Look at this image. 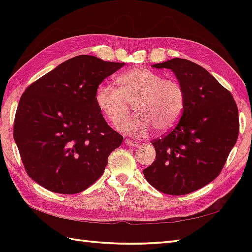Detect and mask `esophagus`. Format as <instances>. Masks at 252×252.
<instances>
[{
	"mask_svg": "<svg viewBox=\"0 0 252 252\" xmlns=\"http://www.w3.org/2000/svg\"><path fill=\"white\" fill-rule=\"evenodd\" d=\"M126 145H129V146H134V147L140 145V143H138V142L129 140V138H126Z\"/></svg>",
	"mask_w": 252,
	"mask_h": 252,
	"instance_id": "34e87169",
	"label": "esophagus"
}]
</instances>
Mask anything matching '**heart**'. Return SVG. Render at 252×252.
<instances>
[{"label": "heart", "instance_id": "b5f03b06", "mask_svg": "<svg viewBox=\"0 0 252 252\" xmlns=\"http://www.w3.org/2000/svg\"><path fill=\"white\" fill-rule=\"evenodd\" d=\"M119 88L108 83L98 85L95 103L115 127H121L134 106L138 115L122 130L142 137L153 127L164 133L178 125L186 104L185 90L180 82L147 68H134L118 77Z\"/></svg>", "mask_w": 252, "mask_h": 252}]
</instances>
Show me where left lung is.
<instances>
[{
    "mask_svg": "<svg viewBox=\"0 0 252 252\" xmlns=\"http://www.w3.org/2000/svg\"><path fill=\"white\" fill-rule=\"evenodd\" d=\"M153 67L175 73L186 104L174 129L152 141L156 160L143 173L163 194H189L221 173L238 137L237 105L231 92L195 63L173 58Z\"/></svg>",
    "mask_w": 252,
    "mask_h": 252,
    "instance_id": "left-lung-1",
    "label": "left lung"
}]
</instances>
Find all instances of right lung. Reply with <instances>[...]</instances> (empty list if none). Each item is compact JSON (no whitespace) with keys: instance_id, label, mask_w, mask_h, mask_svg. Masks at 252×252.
<instances>
[{"instance_id":"obj_1","label":"right lung","mask_w":252,"mask_h":252,"mask_svg":"<svg viewBox=\"0 0 252 252\" xmlns=\"http://www.w3.org/2000/svg\"><path fill=\"white\" fill-rule=\"evenodd\" d=\"M125 66L79 55L25 90L16 110L14 140L27 174L58 194H78L104 173L123 136L95 103L103 80Z\"/></svg>"}]
</instances>
